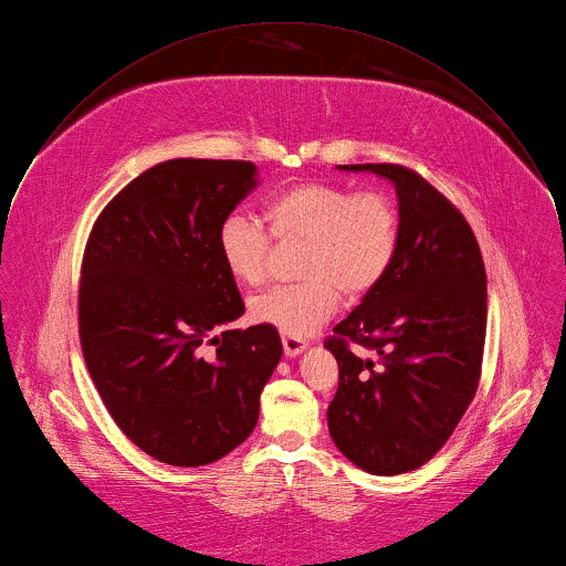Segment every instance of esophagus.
Returning a JSON list of instances; mask_svg holds the SVG:
<instances>
[{
  "label": "esophagus",
  "mask_w": 566,
  "mask_h": 566,
  "mask_svg": "<svg viewBox=\"0 0 566 566\" xmlns=\"http://www.w3.org/2000/svg\"><path fill=\"white\" fill-rule=\"evenodd\" d=\"M303 349H307V343H305L303 338H294V336L283 334V352H285V356L294 358V356H298Z\"/></svg>",
  "instance_id": "esophagus-1"
}]
</instances>
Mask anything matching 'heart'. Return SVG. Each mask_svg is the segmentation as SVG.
<instances>
[{"instance_id":"obj_1","label":"heart","mask_w":566,"mask_h":566,"mask_svg":"<svg viewBox=\"0 0 566 566\" xmlns=\"http://www.w3.org/2000/svg\"><path fill=\"white\" fill-rule=\"evenodd\" d=\"M263 219L276 241H307L301 276L305 281L270 287L250 301L256 323L305 338L338 307L340 290L363 296L387 274L398 248V212L376 190L352 192L336 184H301L272 197ZM270 234L241 212L228 214L217 234L226 270L243 285L268 276Z\"/></svg>"}]
</instances>
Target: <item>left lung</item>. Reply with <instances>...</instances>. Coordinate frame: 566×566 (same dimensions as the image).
<instances>
[{
    "label": "left lung",
    "mask_w": 566,
    "mask_h": 566,
    "mask_svg": "<svg viewBox=\"0 0 566 566\" xmlns=\"http://www.w3.org/2000/svg\"><path fill=\"white\" fill-rule=\"evenodd\" d=\"M338 170L374 172L394 184L398 248L380 283L325 343L338 363L327 424L356 467L396 475L431 460L475 396L486 274L464 217L418 172L396 164ZM349 342L375 358L356 357Z\"/></svg>",
    "instance_id": "1"
}]
</instances>
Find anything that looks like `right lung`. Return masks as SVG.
Masks as SVG:
<instances>
[{"mask_svg": "<svg viewBox=\"0 0 566 566\" xmlns=\"http://www.w3.org/2000/svg\"><path fill=\"white\" fill-rule=\"evenodd\" d=\"M256 186L252 161L157 164L104 208L86 243L80 338L91 378L119 429L175 467L210 464L252 433L283 354L265 323L217 334L245 312L219 226Z\"/></svg>", "mask_w": 566, "mask_h": 566, "instance_id": "right-lung-1", "label": "right lung"}]
</instances>
